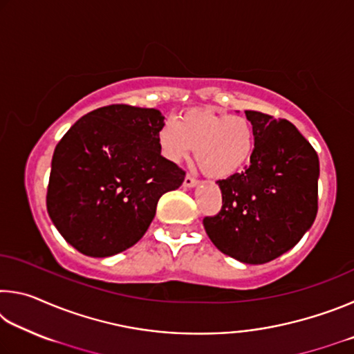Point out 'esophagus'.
Instances as JSON below:
<instances>
[{
	"instance_id": "esophagus-1",
	"label": "esophagus",
	"mask_w": 354,
	"mask_h": 354,
	"mask_svg": "<svg viewBox=\"0 0 354 354\" xmlns=\"http://www.w3.org/2000/svg\"><path fill=\"white\" fill-rule=\"evenodd\" d=\"M183 185L185 189H190V187H195V185H198V181H196L195 178H192V176H185L184 178V183H183Z\"/></svg>"
}]
</instances>
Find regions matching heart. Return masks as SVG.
Returning a JSON list of instances; mask_svg holds the SVG:
<instances>
[{
  "instance_id": "b5f03b06",
  "label": "heart",
  "mask_w": 354,
  "mask_h": 354,
  "mask_svg": "<svg viewBox=\"0 0 354 354\" xmlns=\"http://www.w3.org/2000/svg\"><path fill=\"white\" fill-rule=\"evenodd\" d=\"M160 153L181 164L195 149V159L207 176L226 179L241 171L254 151V129L243 115L212 111H189L158 134Z\"/></svg>"
}]
</instances>
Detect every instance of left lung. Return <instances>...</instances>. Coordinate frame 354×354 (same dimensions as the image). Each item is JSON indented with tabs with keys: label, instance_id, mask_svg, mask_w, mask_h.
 <instances>
[{
	"label": "left lung",
	"instance_id": "1",
	"mask_svg": "<svg viewBox=\"0 0 354 354\" xmlns=\"http://www.w3.org/2000/svg\"><path fill=\"white\" fill-rule=\"evenodd\" d=\"M254 129L250 167L217 181L223 206L203 220L221 253L266 263L295 247L317 215L319 156L287 120L245 111Z\"/></svg>",
	"mask_w": 354,
	"mask_h": 354
}]
</instances>
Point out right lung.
I'll use <instances>...</instances> for the list:
<instances>
[{"label":"right lung","instance_id":"1","mask_svg":"<svg viewBox=\"0 0 354 354\" xmlns=\"http://www.w3.org/2000/svg\"><path fill=\"white\" fill-rule=\"evenodd\" d=\"M158 109L112 104L81 117L57 143L46 209L80 253L109 257L140 241L160 196L185 173L160 156Z\"/></svg>","mask_w":354,"mask_h":354}]
</instances>
